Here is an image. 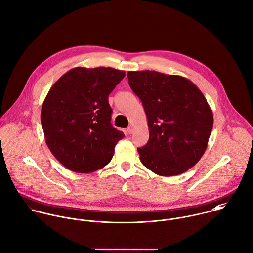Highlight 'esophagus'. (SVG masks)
I'll use <instances>...</instances> for the list:
<instances>
[{"label":"esophagus","instance_id":"1","mask_svg":"<svg viewBox=\"0 0 253 253\" xmlns=\"http://www.w3.org/2000/svg\"><path fill=\"white\" fill-rule=\"evenodd\" d=\"M126 131H127V133H128V134H131V133H132V131H133V127H132V126H127V128H126Z\"/></svg>","mask_w":253,"mask_h":253}]
</instances>
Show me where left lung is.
Returning <instances> with one entry per match:
<instances>
[{
    "label": "left lung",
    "instance_id": "1",
    "mask_svg": "<svg viewBox=\"0 0 253 253\" xmlns=\"http://www.w3.org/2000/svg\"><path fill=\"white\" fill-rule=\"evenodd\" d=\"M128 84L140 99L149 139L137 148L141 163L160 176L193 167L205 153L212 129V112L189 79L157 71H128Z\"/></svg>",
    "mask_w": 253,
    "mask_h": 253
}]
</instances>
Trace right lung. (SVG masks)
Returning a JSON list of instances; mask_svg holds the SVG:
<instances>
[{
  "mask_svg": "<svg viewBox=\"0 0 253 253\" xmlns=\"http://www.w3.org/2000/svg\"><path fill=\"white\" fill-rule=\"evenodd\" d=\"M125 76L111 67H75L49 90L41 121L48 148L67 169L91 173L112 160L125 134L111 124L109 95Z\"/></svg>",
  "mask_w": 253,
  "mask_h": 253,
  "instance_id": "add662e5",
  "label": "right lung"
}]
</instances>
